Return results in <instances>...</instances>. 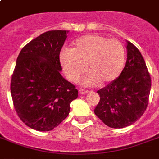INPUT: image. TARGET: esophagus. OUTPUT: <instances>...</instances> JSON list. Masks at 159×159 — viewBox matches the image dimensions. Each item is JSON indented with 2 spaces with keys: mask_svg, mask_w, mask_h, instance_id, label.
<instances>
[{
  "mask_svg": "<svg viewBox=\"0 0 159 159\" xmlns=\"http://www.w3.org/2000/svg\"><path fill=\"white\" fill-rule=\"evenodd\" d=\"M79 93L81 95H85V94H87V93H88V91L87 90H85V89H80L79 90Z\"/></svg>",
  "mask_w": 159,
  "mask_h": 159,
  "instance_id": "34e87169",
  "label": "esophagus"
}]
</instances>
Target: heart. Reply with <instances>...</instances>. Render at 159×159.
<instances>
[{
    "instance_id": "obj_1",
    "label": "heart",
    "mask_w": 159,
    "mask_h": 159,
    "mask_svg": "<svg viewBox=\"0 0 159 159\" xmlns=\"http://www.w3.org/2000/svg\"><path fill=\"white\" fill-rule=\"evenodd\" d=\"M60 62L71 82L77 81L87 67L89 72L82 79V84L104 85L115 81L122 72L125 50L118 39L88 34L77 39L71 49L62 50Z\"/></svg>"
}]
</instances>
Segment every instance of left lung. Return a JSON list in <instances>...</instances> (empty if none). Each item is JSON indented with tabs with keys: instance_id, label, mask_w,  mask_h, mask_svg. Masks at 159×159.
I'll return each instance as SVG.
<instances>
[{
	"instance_id": "1",
	"label": "left lung",
	"mask_w": 159,
	"mask_h": 159,
	"mask_svg": "<svg viewBox=\"0 0 159 159\" xmlns=\"http://www.w3.org/2000/svg\"><path fill=\"white\" fill-rule=\"evenodd\" d=\"M127 60L120 75L97 93L96 116L109 127L125 128L137 121L148 106L151 77L139 50L127 41Z\"/></svg>"
}]
</instances>
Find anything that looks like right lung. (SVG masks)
Returning a JSON list of instances; mask_svg holds the SVG:
<instances>
[{
    "instance_id": "obj_1",
    "label": "right lung",
    "mask_w": 159,
    "mask_h": 159,
    "mask_svg": "<svg viewBox=\"0 0 159 159\" xmlns=\"http://www.w3.org/2000/svg\"><path fill=\"white\" fill-rule=\"evenodd\" d=\"M68 30H50L27 43L19 54L11 77L16 111L30 128L49 131L69 114L77 89L60 72L59 54Z\"/></svg>"
}]
</instances>
